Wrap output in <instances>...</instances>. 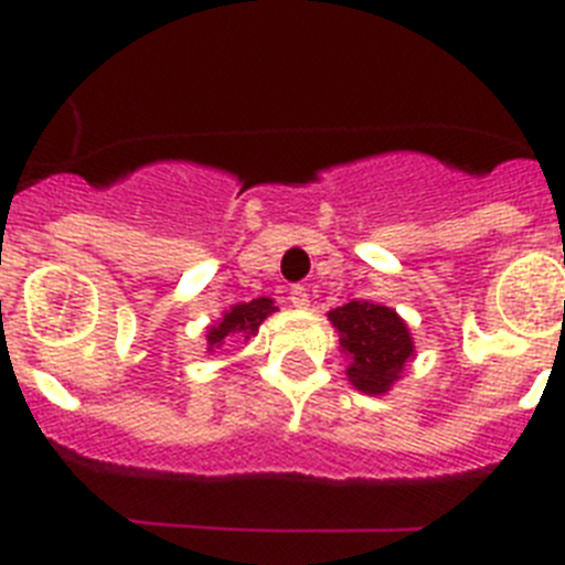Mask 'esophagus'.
I'll return each mask as SVG.
<instances>
[{
    "label": "esophagus",
    "instance_id": "obj_1",
    "mask_svg": "<svg viewBox=\"0 0 565 565\" xmlns=\"http://www.w3.org/2000/svg\"><path fill=\"white\" fill-rule=\"evenodd\" d=\"M288 299H291L294 308H308V306H311V294H308L302 286H294L291 294H288Z\"/></svg>",
    "mask_w": 565,
    "mask_h": 565
}]
</instances>
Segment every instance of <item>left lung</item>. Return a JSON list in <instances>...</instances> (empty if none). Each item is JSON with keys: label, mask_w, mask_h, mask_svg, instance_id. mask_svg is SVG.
<instances>
[{"label": "left lung", "mask_w": 565, "mask_h": 565, "mask_svg": "<svg viewBox=\"0 0 565 565\" xmlns=\"http://www.w3.org/2000/svg\"><path fill=\"white\" fill-rule=\"evenodd\" d=\"M339 333V351L348 359V382L364 396H384L416 356L411 328L393 308L373 299H351L328 311Z\"/></svg>", "instance_id": "obj_1"}]
</instances>
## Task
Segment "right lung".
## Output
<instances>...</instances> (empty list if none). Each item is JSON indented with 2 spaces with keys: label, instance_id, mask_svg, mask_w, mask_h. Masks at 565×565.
Listing matches in <instances>:
<instances>
[{
  "label": "right lung",
  "instance_id": "right-lung-1",
  "mask_svg": "<svg viewBox=\"0 0 565 565\" xmlns=\"http://www.w3.org/2000/svg\"><path fill=\"white\" fill-rule=\"evenodd\" d=\"M274 311H277V306H274V299L268 297H257L252 299V302H237V306L226 308L223 317L206 328V351H221L223 344L237 342V339L248 342L252 337H257L259 326H263Z\"/></svg>",
  "mask_w": 565,
  "mask_h": 565
}]
</instances>
